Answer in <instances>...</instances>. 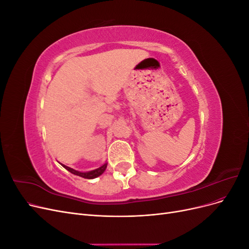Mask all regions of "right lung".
Wrapping results in <instances>:
<instances>
[{
	"label": "right lung",
	"mask_w": 249,
	"mask_h": 249,
	"mask_svg": "<svg viewBox=\"0 0 249 249\" xmlns=\"http://www.w3.org/2000/svg\"><path fill=\"white\" fill-rule=\"evenodd\" d=\"M62 166L65 168V169H67L69 170L70 172H71L72 175H76V176H79V177H81V178H97V177H100L102 173L106 170V168H107V163L106 164H104L103 166H101V167H99V168H96V169H94V170H91V171H88V172H80V171H77V170H74V169H72V168H70V167H67V166H65V165H62Z\"/></svg>",
	"instance_id": "add662e5"
}]
</instances>
